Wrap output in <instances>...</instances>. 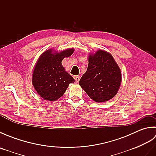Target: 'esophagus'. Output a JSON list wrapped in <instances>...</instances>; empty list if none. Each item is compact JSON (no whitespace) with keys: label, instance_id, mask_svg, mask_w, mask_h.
Instances as JSON below:
<instances>
[{"label":"esophagus","instance_id":"1","mask_svg":"<svg viewBox=\"0 0 156 156\" xmlns=\"http://www.w3.org/2000/svg\"><path fill=\"white\" fill-rule=\"evenodd\" d=\"M74 79H75V81H76V83H78L79 80H80V76H74Z\"/></svg>","mask_w":156,"mask_h":156}]
</instances>
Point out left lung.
<instances>
[{"mask_svg": "<svg viewBox=\"0 0 156 156\" xmlns=\"http://www.w3.org/2000/svg\"><path fill=\"white\" fill-rule=\"evenodd\" d=\"M121 80V69L111 54L98 50L89 55L87 70L79 84L92 100L102 102L117 94Z\"/></svg>", "mask_w": 156, "mask_h": 156, "instance_id": "1", "label": "left lung"}]
</instances>
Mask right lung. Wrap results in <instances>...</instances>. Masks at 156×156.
Returning <instances> with one entry per match:
<instances>
[{"label": "right lung", "instance_id": "right-lung-1", "mask_svg": "<svg viewBox=\"0 0 156 156\" xmlns=\"http://www.w3.org/2000/svg\"><path fill=\"white\" fill-rule=\"evenodd\" d=\"M74 51L72 48L58 53L49 49L39 58L33 72L32 84L45 100L57 101L64 94L69 84L75 82L62 64L64 58L70 56Z\"/></svg>", "mask_w": 156, "mask_h": 156}]
</instances>
